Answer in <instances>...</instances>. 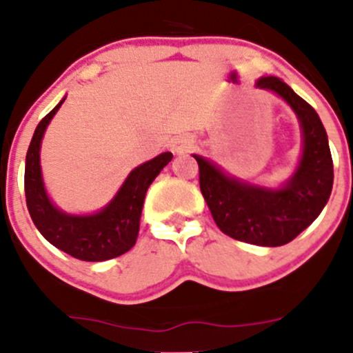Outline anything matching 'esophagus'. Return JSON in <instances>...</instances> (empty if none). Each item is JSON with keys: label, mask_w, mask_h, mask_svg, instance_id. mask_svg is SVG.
<instances>
[{"label": "esophagus", "mask_w": 353, "mask_h": 353, "mask_svg": "<svg viewBox=\"0 0 353 353\" xmlns=\"http://www.w3.org/2000/svg\"><path fill=\"white\" fill-rule=\"evenodd\" d=\"M191 148H193V141H191L190 138H177V140L172 143L174 154H177V155L188 154Z\"/></svg>", "instance_id": "obj_1"}]
</instances>
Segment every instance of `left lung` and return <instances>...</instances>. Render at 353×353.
Returning a JSON list of instances; mask_svg holds the SVG:
<instances>
[{
	"instance_id": "1",
	"label": "left lung",
	"mask_w": 353,
	"mask_h": 353,
	"mask_svg": "<svg viewBox=\"0 0 353 353\" xmlns=\"http://www.w3.org/2000/svg\"><path fill=\"white\" fill-rule=\"evenodd\" d=\"M256 87L273 92L297 114L302 128V155L290 179L280 188L254 186L193 155L199 167V190L219 229L243 243L276 248L307 229L333 188V160L328 134L318 112L276 77L259 78Z\"/></svg>"
}]
</instances>
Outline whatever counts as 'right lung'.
<instances>
[{
    "mask_svg": "<svg viewBox=\"0 0 353 353\" xmlns=\"http://www.w3.org/2000/svg\"><path fill=\"white\" fill-rule=\"evenodd\" d=\"M65 102L63 99L32 137L25 159V198L32 222L52 245L81 261H105L130 251L137 243L140 216L148 186L172 160L170 152L157 155L130 172L108 206L92 215L61 212L44 188L41 172V143L46 128Z\"/></svg>",
    "mask_w": 353,
    "mask_h": 353,
    "instance_id": "right-lung-1",
    "label": "right lung"
}]
</instances>
